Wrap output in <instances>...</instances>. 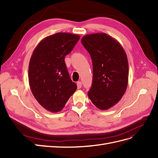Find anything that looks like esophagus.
Listing matches in <instances>:
<instances>
[{
  "mask_svg": "<svg viewBox=\"0 0 158 158\" xmlns=\"http://www.w3.org/2000/svg\"><path fill=\"white\" fill-rule=\"evenodd\" d=\"M77 88L78 89H81L82 87V83L81 81H78L77 83Z\"/></svg>",
  "mask_w": 158,
  "mask_h": 158,
  "instance_id": "esophagus-1",
  "label": "esophagus"
}]
</instances>
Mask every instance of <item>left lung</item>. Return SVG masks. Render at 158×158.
Returning a JSON list of instances; mask_svg holds the SVG:
<instances>
[{"instance_id": "8db88e82", "label": "left lung", "mask_w": 158, "mask_h": 158, "mask_svg": "<svg viewBox=\"0 0 158 158\" xmlns=\"http://www.w3.org/2000/svg\"><path fill=\"white\" fill-rule=\"evenodd\" d=\"M81 43L93 63V83L88 97L99 110H108L119 102L126 91L129 76L126 53L118 40L106 33L85 35Z\"/></svg>"}]
</instances>
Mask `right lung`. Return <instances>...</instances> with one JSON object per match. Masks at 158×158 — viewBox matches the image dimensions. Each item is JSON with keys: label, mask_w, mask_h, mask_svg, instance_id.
I'll list each match as a JSON object with an SVG mask.
<instances>
[{"label": "right lung", "mask_w": 158, "mask_h": 158, "mask_svg": "<svg viewBox=\"0 0 158 158\" xmlns=\"http://www.w3.org/2000/svg\"><path fill=\"white\" fill-rule=\"evenodd\" d=\"M80 36L57 33L40 41L32 54L29 81L32 93L43 107L51 112L61 111L76 91L64 62Z\"/></svg>", "instance_id": "right-lung-1"}]
</instances>
